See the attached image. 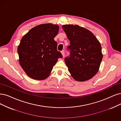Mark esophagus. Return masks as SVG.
I'll list each match as a JSON object with an SVG mask.
<instances>
[{
  "label": "esophagus",
  "mask_w": 121,
  "mask_h": 121,
  "mask_svg": "<svg viewBox=\"0 0 121 121\" xmlns=\"http://www.w3.org/2000/svg\"><path fill=\"white\" fill-rule=\"evenodd\" d=\"M61 52V54H62V56H63V57H64V55H65L64 51V50H62Z\"/></svg>",
  "instance_id": "34e87169"
}]
</instances>
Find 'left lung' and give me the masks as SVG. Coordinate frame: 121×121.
Masks as SVG:
<instances>
[{"label": "left lung", "mask_w": 121, "mask_h": 121, "mask_svg": "<svg viewBox=\"0 0 121 121\" xmlns=\"http://www.w3.org/2000/svg\"><path fill=\"white\" fill-rule=\"evenodd\" d=\"M62 28L70 43V56L65 58L68 71L76 81H87L99 71L103 58L100 43L90 31L78 25H63Z\"/></svg>", "instance_id": "1"}]
</instances>
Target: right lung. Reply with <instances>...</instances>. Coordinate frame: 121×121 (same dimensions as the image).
I'll return each instance as SVG.
<instances>
[{"instance_id":"add662e5","label":"right lung","mask_w":121,"mask_h":121,"mask_svg":"<svg viewBox=\"0 0 121 121\" xmlns=\"http://www.w3.org/2000/svg\"><path fill=\"white\" fill-rule=\"evenodd\" d=\"M59 29V26L52 23L40 24L22 38L17 48L19 62L29 77L39 80L47 78L58 59L62 57L54 39Z\"/></svg>"}]
</instances>
